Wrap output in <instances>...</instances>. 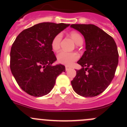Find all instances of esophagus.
Segmentation results:
<instances>
[{
  "instance_id": "esophagus-1",
  "label": "esophagus",
  "mask_w": 127,
  "mask_h": 127,
  "mask_svg": "<svg viewBox=\"0 0 127 127\" xmlns=\"http://www.w3.org/2000/svg\"><path fill=\"white\" fill-rule=\"evenodd\" d=\"M70 69V67H69V66H68V65L65 66V70H67H67H69Z\"/></svg>"
}]
</instances>
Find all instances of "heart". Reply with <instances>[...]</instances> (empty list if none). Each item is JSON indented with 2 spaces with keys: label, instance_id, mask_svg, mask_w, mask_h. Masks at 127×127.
Wrapping results in <instances>:
<instances>
[{
  "label": "heart",
  "instance_id": "b5f03b06",
  "mask_svg": "<svg viewBox=\"0 0 127 127\" xmlns=\"http://www.w3.org/2000/svg\"><path fill=\"white\" fill-rule=\"evenodd\" d=\"M70 36L72 39L77 45H81L83 42V39L78 32L76 31H72L70 32ZM62 40V34L58 33L53 39L51 41V48L52 50L57 51L59 50L60 46V42ZM78 55L74 52H67V51H61L57 55L58 62L62 64L70 65L74 62L77 60Z\"/></svg>",
  "mask_w": 127,
  "mask_h": 127
}]
</instances>
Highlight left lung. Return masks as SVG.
Listing matches in <instances>:
<instances>
[{
  "mask_svg": "<svg viewBox=\"0 0 127 127\" xmlns=\"http://www.w3.org/2000/svg\"><path fill=\"white\" fill-rule=\"evenodd\" d=\"M70 27L84 36L86 51L77 64L71 81L75 92L82 97H93L102 93L111 83L118 64V52L111 36L92 24H72Z\"/></svg>",
  "mask_w": 127,
  "mask_h": 127,
  "instance_id": "obj_1",
  "label": "left lung"
}]
</instances>
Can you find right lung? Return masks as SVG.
I'll return each instance as SVG.
<instances>
[{
	"mask_svg": "<svg viewBox=\"0 0 127 127\" xmlns=\"http://www.w3.org/2000/svg\"><path fill=\"white\" fill-rule=\"evenodd\" d=\"M69 24L38 23L23 30L16 38L10 53L11 72L20 87L33 97H42L53 88L57 76L65 71L57 60L51 41Z\"/></svg>",
	"mask_w": 127,
	"mask_h": 127,
	"instance_id": "add662e5",
	"label": "right lung"
}]
</instances>
